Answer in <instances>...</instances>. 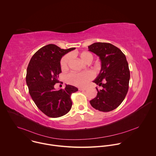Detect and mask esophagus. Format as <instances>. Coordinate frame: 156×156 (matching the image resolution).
<instances>
[{"label":"esophagus","instance_id":"1","mask_svg":"<svg viewBox=\"0 0 156 156\" xmlns=\"http://www.w3.org/2000/svg\"><path fill=\"white\" fill-rule=\"evenodd\" d=\"M79 90H85L86 88H79Z\"/></svg>","mask_w":156,"mask_h":156}]
</instances>
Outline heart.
Segmentation results:
<instances>
[{
	"label": "heart",
	"instance_id": "1",
	"mask_svg": "<svg viewBox=\"0 0 156 156\" xmlns=\"http://www.w3.org/2000/svg\"><path fill=\"white\" fill-rule=\"evenodd\" d=\"M77 55L80 59L85 63L89 64L93 59V55L91 53L87 51L77 52ZM71 59L70 55H65L61 61V67L62 69H66L68 64ZM93 78V74L90 71L82 73H71L66 77L67 82L77 87L85 86L89 80Z\"/></svg>",
	"mask_w": 156,
	"mask_h": 156
}]
</instances>
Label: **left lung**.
<instances>
[{
    "mask_svg": "<svg viewBox=\"0 0 156 156\" xmlns=\"http://www.w3.org/2000/svg\"><path fill=\"white\" fill-rule=\"evenodd\" d=\"M88 48L101 61L100 72L93 82L103 87L96 88L97 95L90 104L99 111H111L121 105L128 92L130 74L126 57L110 43H95Z\"/></svg>",
    "mask_w": 156,
    "mask_h": 156,
    "instance_id": "1",
    "label": "left lung"
}]
</instances>
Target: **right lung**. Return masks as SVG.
<instances>
[{
	"instance_id": "1",
	"label": "right lung",
	"mask_w": 156,
	"mask_h": 156,
	"mask_svg": "<svg viewBox=\"0 0 156 156\" xmlns=\"http://www.w3.org/2000/svg\"><path fill=\"white\" fill-rule=\"evenodd\" d=\"M75 48L62 49L56 45H47L33 55L29 63L26 77L29 92L38 109L49 117L67 114L72 106L71 95L78 90L69 85L58 90L54 88L61 73L62 57Z\"/></svg>"
}]
</instances>
